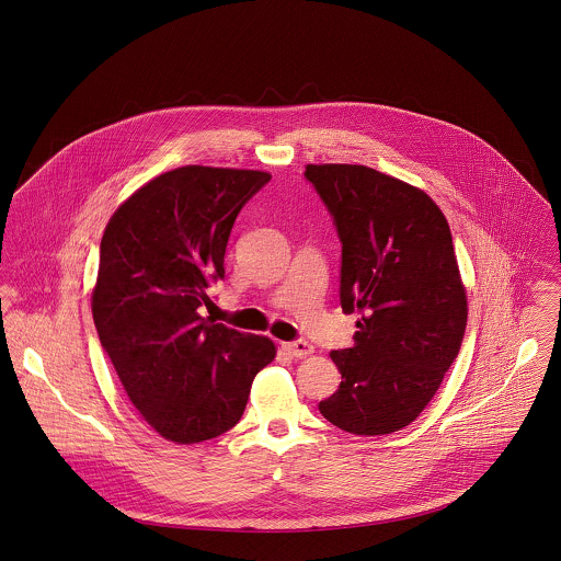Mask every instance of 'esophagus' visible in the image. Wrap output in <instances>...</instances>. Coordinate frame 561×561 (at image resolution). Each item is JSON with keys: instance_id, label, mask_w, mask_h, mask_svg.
I'll return each instance as SVG.
<instances>
[{"instance_id": "esophagus-1", "label": "esophagus", "mask_w": 561, "mask_h": 561, "mask_svg": "<svg viewBox=\"0 0 561 561\" xmlns=\"http://www.w3.org/2000/svg\"><path fill=\"white\" fill-rule=\"evenodd\" d=\"M284 348L296 357V359H300V357H309L311 353H313V345H309L307 341H294V343H286Z\"/></svg>"}]
</instances>
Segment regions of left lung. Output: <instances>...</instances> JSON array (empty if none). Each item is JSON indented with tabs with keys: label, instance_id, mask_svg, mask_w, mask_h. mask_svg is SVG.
Segmentation results:
<instances>
[{
	"label": "left lung",
	"instance_id": "1",
	"mask_svg": "<svg viewBox=\"0 0 561 561\" xmlns=\"http://www.w3.org/2000/svg\"><path fill=\"white\" fill-rule=\"evenodd\" d=\"M343 243L341 307L355 345L332 351L343 376L321 416L353 435L408 427L439 389L467 328V294L444 213L425 191L374 168L309 163Z\"/></svg>",
	"mask_w": 561,
	"mask_h": 561
}]
</instances>
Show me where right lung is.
Segmentation results:
<instances>
[{"mask_svg": "<svg viewBox=\"0 0 561 561\" xmlns=\"http://www.w3.org/2000/svg\"><path fill=\"white\" fill-rule=\"evenodd\" d=\"M259 170L183 165L130 195L108 220L92 316L128 398L161 437L213 439L240 423L267 336L202 318L225 277V250Z\"/></svg>", "mask_w": 561, "mask_h": 561, "instance_id": "1", "label": "right lung"}]
</instances>
